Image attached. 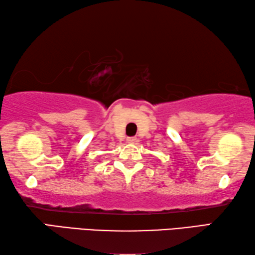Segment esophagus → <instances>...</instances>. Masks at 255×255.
I'll list each match as a JSON object with an SVG mask.
<instances>
[{"instance_id":"obj_1","label":"esophagus","mask_w":255,"mask_h":255,"mask_svg":"<svg viewBox=\"0 0 255 255\" xmlns=\"http://www.w3.org/2000/svg\"><path fill=\"white\" fill-rule=\"evenodd\" d=\"M137 140L138 139L136 137H128L127 138V142H129V143H134V142H137Z\"/></svg>"}]
</instances>
